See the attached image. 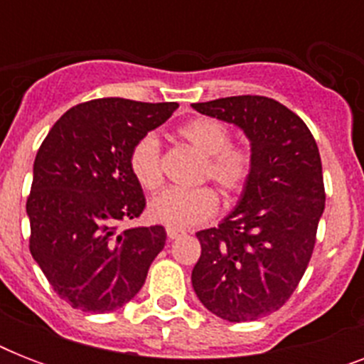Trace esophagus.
Instances as JSON below:
<instances>
[{
    "mask_svg": "<svg viewBox=\"0 0 364 364\" xmlns=\"http://www.w3.org/2000/svg\"><path fill=\"white\" fill-rule=\"evenodd\" d=\"M166 234H168V240H177V238H181L183 234V230H179V228H168V230H166Z\"/></svg>",
    "mask_w": 364,
    "mask_h": 364,
    "instance_id": "obj_1",
    "label": "esophagus"
}]
</instances>
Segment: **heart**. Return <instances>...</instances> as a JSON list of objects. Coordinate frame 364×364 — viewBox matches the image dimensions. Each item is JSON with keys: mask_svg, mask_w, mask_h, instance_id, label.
<instances>
[{"mask_svg": "<svg viewBox=\"0 0 364 364\" xmlns=\"http://www.w3.org/2000/svg\"><path fill=\"white\" fill-rule=\"evenodd\" d=\"M177 136L196 149L204 162L200 179H210L223 194L236 196L253 176V151L230 143V130L213 117H194L177 128ZM128 166L134 179L145 191H156L162 183L160 143L154 134H145L130 149ZM217 211V196L210 187L168 188L149 204V217L170 228H188L210 221Z\"/></svg>", "mask_w": 364, "mask_h": 364, "instance_id": "heart-1", "label": "heart"}]
</instances>
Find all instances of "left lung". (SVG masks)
<instances>
[{
	"label": "left lung",
	"mask_w": 364,
	"mask_h": 364,
	"mask_svg": "<svg viewBox=\"0 0 364 364\" xmlns=\"http://www.w3.org/2000/svg\"><path fill=\"white\" fill-rule=\"evenodd\" d=\"M193 107L238 126L253 151V176L238 205L196 232L202 255L191 277L194 293L221 319L255 321L287 302L314 253L325 210L319 149L299 115L266 96Z\"/></svg>",
	"instance_id": "1"
}]
</instances>
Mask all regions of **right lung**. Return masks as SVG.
<instances>
[{"instance_id":"obj_1","label":"right lung","mask_w":364,"mask_h":364,"mask_svg":"<svg viewBox=\"0 0 364 364\" xmlns=\"http://www.w3.org/2000/svg\"><path fill=\"white\" fill-rule=\"evenodd\" d=\"M179 105L124 98L85 102L60 117L33 162L30 251L60 299L109 314L130 302L164 249L160 225L119 230L145 208L128 166L132 145Z\"/></svg>"}]
</instances>
